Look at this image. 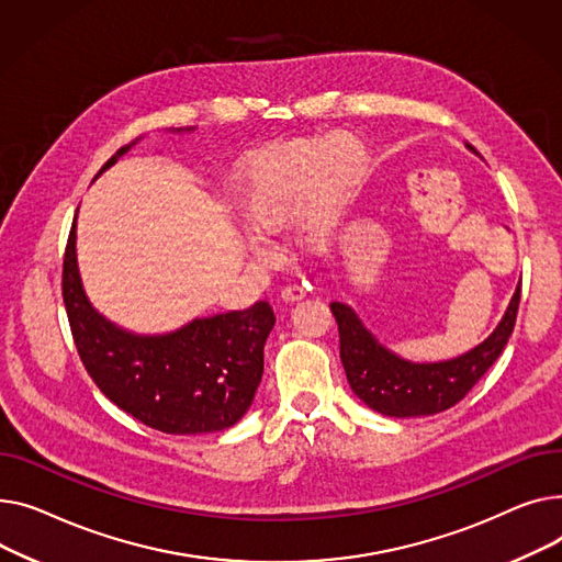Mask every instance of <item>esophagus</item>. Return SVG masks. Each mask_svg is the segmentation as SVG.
Segmentation results:
<instances>
[{
	"label": "esophagus",
	"mask_w": 562,
	"mask_h": 562,
	"mask_svg": "<svg viewBox=\"0 0 562 562\" xmlns=\"http://www.w3.org/2000/svg\"><path fill=\"white\" fill-rule=\"evenodd\" d=\"M304 296H306L304 285H296V283H292V285H285V288L281 290V300H283L285 304L300 302V300H304Z\"/></svg>",
	"instance_id": "34e87169"
}]
</instances>
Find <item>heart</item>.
Returning a JSON list of instances; mask_svg holds the SVG:
<instances>
[{
	"mask_svg": "<svg viewBox=\"0 0 562 562\" xmlns=\"http://www.w3.org/2000/svg\"><path fill=\"white\" fill-rule=\"evenodd\" d=\"M366 175V147L340 131L328 140L302 138L256 156L238 177L236 200L256 234L283 228L302 206V240L317 249L334 236Z\"/></svg>",
	"mask_w": 562,
	"mask_h": 562,
	"instance_id": "heart-1",
	"label": "heart"
}]
</instances>
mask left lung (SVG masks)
I'll return each instance as SVG.
<instances>
[{
  "instance_id": "8db88e82",
  "label": "left lung",
  "mask_w": 562,
  "mask_h": 562,
  "mask_svg": "<svg viewBox=\"0 0 562 562\" xmlns=\"http://www.w3.org/2000/svg\"><path fill=\"white\" fill-rule=\"evenodd\" d=\"M476 154L472 145H468ZM517 285L497 328L474 349L440 362H413L383 347L347 304L334 302L340 360L356 397L387 417H424L456 406L504 351L519 308Z\"/></svg>"
}]
</instances>
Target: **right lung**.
<instances>
[{
  "label": "right lung",
  "mask_w": 562,
  "mask_h": 562,
  "mask_svg": "<svg viewBox=\"0 0 562 562\" xmlns=\"http://www.w3.org/2000/svg\"><path fill=\"white\" fill-rule=\"evenodd\" d=\"M136 143L117 149L99 175ZM63 302L88 374L138 422L170 436H200L224 431L249 411L262 376V347L277 322L268 302L196 317L170 334H131L88 300L77 266V217L63 258Z\"/></svg>",
  "instance_id": "obj_1"
}]
</instances>
